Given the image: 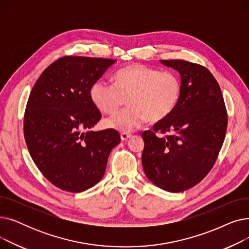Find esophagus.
Masks as SVG:
<instances>
[{
	"mask_svg": "<svg viewBox=\"0 0 249 249\" xmlns=\"http://www.w3.org/2000/svg\"><path fill=\"white\" fill-rule=\"evenodd\" d=\"M120 137H121V140H122V141H127L128 139L131 138V134H128V133H121V134H120Z\"/></svg>",
	"mask_w": 249,
	"mask_h": 249,
	"instance_id": "34e87169",
	"label": "esophagus"
}]
</instances>
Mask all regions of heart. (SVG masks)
I'll use <instances>...</instances> for the list:
<instances>
[{
  "mask_svg": "<svg viewBox=\"0 0 249 249\" xmlns=\"http://www.w3.org/2000/svg\"><path fill=\"white\" fill-rule=\"evenodd\" d=\"M89 96L105 114H114L126 102L129 106L106 120V126L123 133L139 129L148 120L156 123L171 115L181 97L180 78L173 71L131 64L118 71L115 84L98 80Z\"/></svg>",
  "mask_w": 249,
  "mask_h": 249,
  "instance_id": "heart-1",
  "label": "heart"
}]
</instances>
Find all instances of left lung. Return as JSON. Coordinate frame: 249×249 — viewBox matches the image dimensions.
I'll return each mask as SVG.
<instances>
[{
  "instance_id": "1",
  "label": "left lung",
  "mask_w": 249,
  "mask_h": 249,
  "mask_svg": "<svg viewBox=\"0 0 249 249\" xmlns=\"http://www.w3.org/2000/svg\"><path fill=\"white\" fill-rule=\"evenodd\" d=\"M160 62L178 71L181 97L153 131L142 133V165L156 187L179 193L199 184L211 171L224 142L227 111L216 78L205 67L181 59Z\"/></svg>"
}]
</instances>
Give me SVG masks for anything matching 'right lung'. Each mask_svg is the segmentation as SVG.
<instances>
[{
    "instance_id": "add662e5",
    "label": "right lung",
    "mask_w": 249,
    "mask_h": 249,
    "mask_svg": "<svg viewBox=\"0 0 249 249\" xmlns=\"http://www.w3.org/2000/svg\"><path fill=\"white\" fill-rule=\"evenodd\" d=\"M115 62L61 57L44 70L31 90L24 116L26 144L39 171L63 191L81 193L97 185L111 150L120 143L114 129L89 130L101 119L90 88Z\"/></svg>"
}]
</instances>
